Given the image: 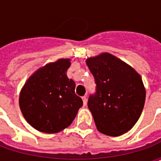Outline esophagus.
Instances as JSON below:
<instances>
[{
  "mask_svg": "<svg viewBox=\"0 0 161 161\" xmlns=\"http://www.w3.org/2000/svg\"><path fill=\"white\" fill-rule=\"evenodd\" d=\"M82 99H83L84 105H86V103H87V97H86V96H84V97H82Z\"/></svg>",
  "mask_w": 161,
  "mask_h": 161,
  "instance_id": "esophagus-1",
  "label": "esophagus"
}]
</instances>
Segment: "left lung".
I'll return each instance as SVG.
<instances>
[{"instance_id":"1","label":"left lung","mask_w":161,"mask_h":161,"mask_svg":"<svg viewBox=\"0 0 161 161\" xmlns=\"http://www.w3.org/2000/svg\"><path fill=\"white\" fill-rule=\"evenodd\" d=\"M86 64L97 84L88 108L97 130L109 136L123 135L135 126L144 108L146 89L141 75L108 53L89 58Z\"/></svg>"}]
</instances>
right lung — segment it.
Listing matches in <instances>:
<instances>
[{
	"mask_svg": "<svg viewBox=\"0 0 161 161\" xmlns=\"http://www.w3.org/2000/svg\"><path fill=\"white\" fill-rule=\"evenodd\" d=\"M70 58L43 65L26 81L19 97L24 118L33 128L55 134L69 127L83 106L75 94V82L67 77Z\"/></svg>",
	"mask_w": 161,
	"mask_h": 161,
	"instance_id": "1",
	"label": "right lung"
}]
</instances>
